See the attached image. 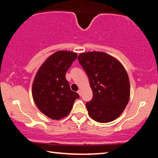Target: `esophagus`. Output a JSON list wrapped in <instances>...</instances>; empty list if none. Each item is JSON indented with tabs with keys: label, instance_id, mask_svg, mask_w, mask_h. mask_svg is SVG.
<instances>
[{
	"label": "esophagus",
	"instance_id": "esophagus-1",
	"mask_svg": "<svg viewBox=\"0 0 158 158\" xmlns=\"http://www.w3.org/2000/svg\"><path fill=\"white\" fill-rule=\"evenodd\" d=\"M77 93H78V94L81 96V90H79L78 91H77Z\"/></svg>",
	"mask_w": 158,
	"mask_h": 158
}]
</instances>
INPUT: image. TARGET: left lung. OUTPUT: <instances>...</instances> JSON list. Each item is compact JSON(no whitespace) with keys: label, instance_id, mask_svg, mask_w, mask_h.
Wrapping results in <instances>:
<instances>
[{"label":"left lung","instance_id":"left-lung-1","mask_svg":"<svg viewBox=\"0 0 158 158\" xmlns=\"http://www.w3.org/2000/svg\"><path fill=\"white\" fill-rule=\"evenodd\" d=\"M78 60L89 77L93 91V99L85 105L90 117L99 123L114 121L130 100L126 69L116 58L102 52L82 53Z\"/></svg>","mask_w":158,"mask_h":158}]
</instances>
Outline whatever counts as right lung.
Instances as JSON below:
<instances>
[{
    "instance_id": "obj_1",
    "label": "right lung",
    "mask_w": 158,
    "mask_h": 158,
    "mask_svg": "<svg viewBox=\"0 0 158 158\" xmlns=\"http://www.w3.org/2000/svg\"><path fill=\"white\" fill-rule=\"evenodd\" d=\"M77 54L70 51H58L42 64L35 77L32 95L37 107L45 116L60 120L70 113L78 93L73 91L65 74Z\"/></svg>"
}]
</instances>
